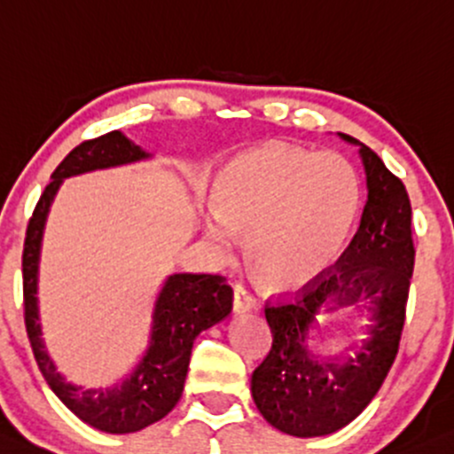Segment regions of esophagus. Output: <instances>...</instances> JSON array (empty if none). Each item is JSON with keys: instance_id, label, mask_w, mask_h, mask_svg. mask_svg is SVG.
I'll list each match as a JSON object with an SVG mask.
<instances>
[{"instance_id": "1", "label": "esophagus", "mask_w": 454, "mask_h": 454, "mask_svg": "<svg viewBox=\"0 0 454 454\" xmlns=\"http://www.w3.org/2000/svg\"><path fill=\"white\" fill-rule=\"evenodd\" d=\"M232 302H234V310H249V309H255V304H258L243 283H237V286H234Z\"/></svg>"}]
</instances>
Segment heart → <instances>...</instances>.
I'll use <instances>...</instances> for the list:
<instances>
[{
	"label": "heart",
	"instance_id": "b5f03b06",
	"mask_svg": "<svg viewBox=\"0 0 454 454\" xmlns=\"http://www.w3.org/2000/svg\"><path fill=\"white\" fill-rule=\"evenodd\" d=\"M359 209V179L342 156L272 144L239 156L205 211L213 249L249 258L272 287L300 289L342 251Z\"/></svg>",
	"mask_w": 454,
	"mask_h": 454
}]
</instances>
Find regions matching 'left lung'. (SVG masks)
Wrapping results in <instances>:
<instances>
[{
    "label": "left lung",
    "mask_w": 454,
    "mask_h": 454,
    "mask_svg": "<svg viewBox=\"0 0 454 454\" xmlns=\"http://www.w3.org/2000/svg\"><path fill=\"white\" fill-rule=\"evenodd\" d=\"M340 137L359 144L345 133ZM359 156L368 200L348 247L294 296H270L264 307L272 347L251 374V395L272 427L296 438L334 434L362 414L395 362L406 321L414 269L411 199L376 152L359 144ZM330 299H370L375 324L353 358L321 363L306 340Z\"/></svg>",
    "instance_id": "obj_1"
}]
</instances>
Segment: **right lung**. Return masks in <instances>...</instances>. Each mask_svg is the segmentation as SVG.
I'll list each match as a JSON object with an SVG mask.
<instances>
[{
    "label": "right lung",
    "instance_id": "right-lung-1",
    "mask_svg": "<svg viewBox=\"0 0 454 454\" xmlns=\"http://www.w3.org/2000/svg\"><path fill=\"white\" fill-rule=\"evenodd\" d=\"M147 154L124 137L120 130L82 141L54 168L51 184L43 188L34 215L29 217L23 247V300L25 327L34 348L37 368L54 395L75 417L107 434H130L156 423L173 411L184 391L192 345L200 332L211 327L232 310V287L226 277L205 272L171 275L158 294L150 347L137 370L112 389H80L65 383L48 357L42 342L37 315V262L48 209L59 185L71 175L141 160Z\"/></svg>",
    "mask_w": 454,
    "mask_h": 454
}]
</instances>
